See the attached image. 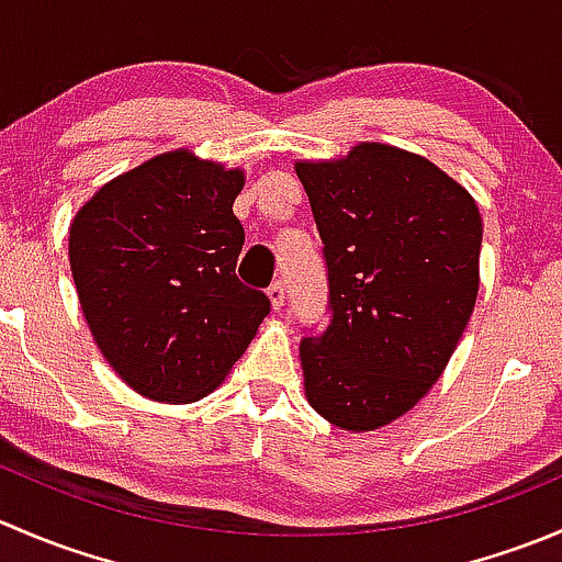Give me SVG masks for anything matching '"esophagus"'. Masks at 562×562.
I'll return each mask as SVG.
<instances>
[{
  "instance_id": "1",
  "label": "esophagus",
  "mask_w": 562,
  "mask_h": 562,
  "mask_svg": "<svg viewBox=\"0 0 562 562\" xmlns=\"http://www.w3.org/2000/svg\"><path fill=\"white\" fill-rule=\"evenodd\" d=\"M269 299H271V307L280 310L282 304H285V282L282 280H274L269 285Z\"/></svg>"
}]
</instances>
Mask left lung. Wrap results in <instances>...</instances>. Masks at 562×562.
Segmentation results:
<instances>
[{"mask_svg":"<svg viewBox=\"0 0 562 562\" xmlns=\"http://www.w3.org/2000/svg\"><path fill=\"white\" fill-rule=\"evenodd\" d=\"M328 271L326 331L299 345L310 405L372 432L411 411L457 350L479 296L481 214L424 157L359 144L296 162Z\"/></svg>","mask_w":562,"mask_h":562,"instance_id":"8db88e82","label":"left lung"}]
</instances>
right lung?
<instances>
[{"mask_svg": "<svg viewBox=\"0 0 562 562\" xmlns=\"http://www.w3.org/2000/svg\"><path fill=\"white\" fill-rule=\"evenodd\" d=\"M239 168L176 149L116 176L70 225V269L94 342L155 402H195L225 381L271 302L236 277Z\"/></svg>", "mask_w": 562, "mask_h": 562, "instance_id": "add662e5", "label": "right lung"}]
</instances>
